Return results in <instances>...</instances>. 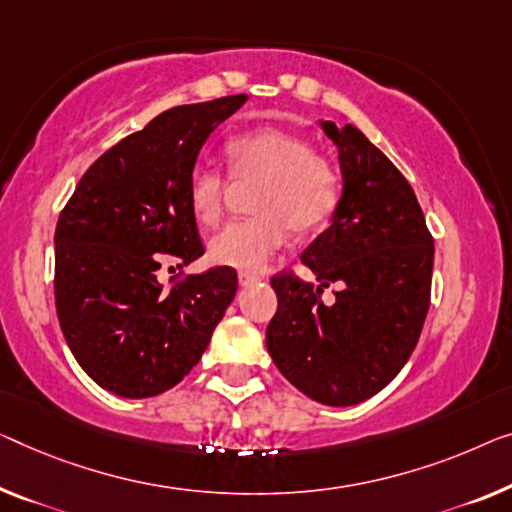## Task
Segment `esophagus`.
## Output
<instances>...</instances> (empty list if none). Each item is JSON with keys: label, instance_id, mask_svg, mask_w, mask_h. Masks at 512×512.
<instances>
[{"label": "esophagus", "instance_id": "esophagus-1", "mask_svg": "<svg viewBox=\"0 0 512 512\" xmlns=\"http://www.w3.org/2000/svg\"><path fill=\"white\" fill-rule=\"evenodd\" d=\"M257 280H259L257 273H250V271H239V285H241V287H250V285H255Z\"/></svg>", "mask_w": 512, "mask_h": 512}]
</instances>
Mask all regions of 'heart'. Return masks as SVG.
Here are the masks:
<instances>
[{"label":"heart","mask_w":512,"mask_h":512,"mask_svg":"<svg viewBox=\"0 0 512 512\" xmlns=\"http://www.w3.org/2000/svg\"><path fill=\"white\" fill-rule=\"evenodd\" d=\"M236 183L255 186L253 218L227 225L209 241L213 264L262 269L285 241L287 230L303 236L322 227L340 200V179L329 158L312 154L308 142L280 128L241 133L225 144ZM227 179L213 167H195L188 177V207L200 225L223 216Z\"/></svg>","instance_id":"b5f03b06"}]
</instances>
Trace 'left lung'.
Returning a JSON list of instances; mask_svg holds the SVG:
<instances>
[{"label":"left lung","mask_w":512,"mask_h":512,"mask_svg":"<svg viewBox=\"0 0 512 512\" xmlns=\"http://www.w3.org/2000/svg\"><path fill=\"white\" fill-rule=\"evenodd\" d=\"M338 149L342 193L301 262L317 282L273 276L278 312L266 349L289 384L329 407H352L391 384L430 308L434 241L409 181L356 126L319 121ZM339 285L336 303L321 301Z\"/></svg>","instance_id":"8db88e82"}]
</instances>
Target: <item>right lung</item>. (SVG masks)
<instances>
[{
	"mask_svg": "<svg viewBox=\"0 0 512 512\" xmlns=\"http://www.w3.org/2000/svg\"><path fill=\"white\" fill-rule=\"evenodd\" d=\"M246 94L179 105L96 160L55 230V301L80 368L119 398H154L195 368L234 301L236 271L216 266L172 289L163 257L204 255L188 177L209 135Z\"/></svg>",
	"mask_w": 512,
	"mask_h": 512,
	"instance_id": "right-lung-1",
	"label": "right lung"
}]
</instances>
